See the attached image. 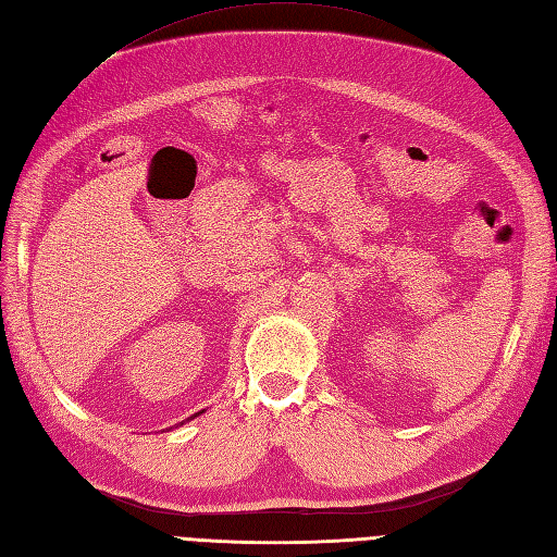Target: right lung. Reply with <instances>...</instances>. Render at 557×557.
Masks as SVG:
<instances>
[{"mask_svg": "<svg viewBox=\"0 0 557 557\" xmlns=\"http://www.w3.org/2000/svg\"><path fill=\"white\" fill-rule=\"evenodd\" d=\"M201 414H203V411H201ZM194 417H196V414H194ZM194 417H189V419H187V421H191V419H194Z\"/></svg>", "mask_w": 557, "mask_h": 557, "instance_id": "obj_1", "label": "right lung"}]
</instances>
